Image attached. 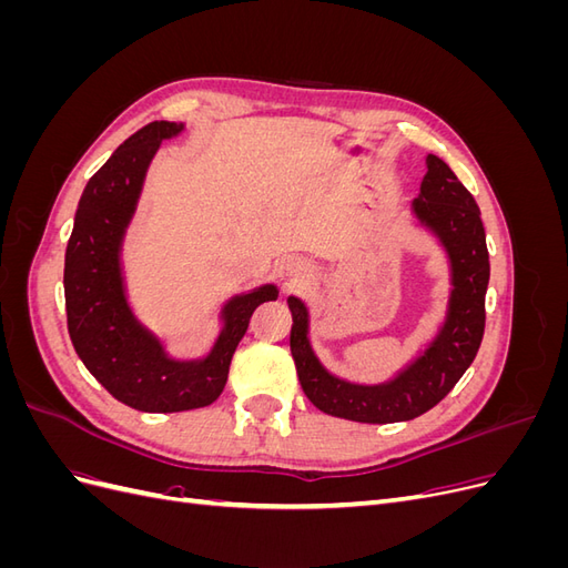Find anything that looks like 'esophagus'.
Masks as SVG:
<instances>
[{"mask_svg": "<svg viewBox=\"0 0 568 568\" xmlns=\"http://www.w3.org/2000/svg\"><path fill=\"white\" fill-rule=\"evenodd\" d=\"M291 272H296V274H303V272H305V267H301V265H294V267H291Z\"/></svg>", "mask_w": 568, "mask_h": 568, "instance_id": "34e87169", "label": "esophagus"}]
</instances>
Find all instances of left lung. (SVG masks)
<instances>
[{
	"mask_svg": "<svg viewBox=\"0 0 568 568\" xmlns=\"http://www.w3.org/2000/svg\"><path fill=\"white\" fill-rule=\"evenodd\" d=\"M409 211L417 225L436 239L448 257L450 294L436 334L390 379L382 384H357L332 374L322 365L311 343L307 305L296 296L286 298L294 317L291 355H294L298 382L307 400L324 415L363 424L415 419L453 390L478 353L486 326V291L490 280L486 230L478 205L450 165L428 153L419 196L409 203Z\"/></svg>",
	"mask_w": 568,
	"mask_h": 568,
	"instance_id": "left-lung-1",
	"label": "left lung"
}]
</instances>
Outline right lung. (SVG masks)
<instances>
[{"mask_svg": "<svg viewBox=\"0 0 568 568\" xmlns=\"http://www.w3.org/2000/svg\"><path fill=\"white\" fill-rule=\"evenodd\" d=\"M182 132L184 123H149L97 170L80 196L63 270L68 334L82 365L115 400L159 415L215 403L255 307L280 296L274 284L232 296L220 307L211 351L192 359L170 355L165 341L134 315L123 270L125 234L153 156Z\"/></svg>", "mask_w": 568, "mask_h": 568, "instance_id": "1", "label": "right lung"}]
</instances>
